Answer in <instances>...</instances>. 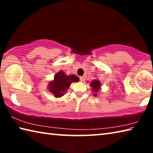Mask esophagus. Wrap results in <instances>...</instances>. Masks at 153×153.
<instances>
[{
    "label": "esophagus",
    "mask_w": 153,
    "mask_h": 153,
    "mask_svg": "<svg viewBox=\"0 0 153 153\" xmlns=\"http://www.w3.org/2000/svg\"><path fill=\"white\" fill-rule=\"evenodd\" d=\"M85 79H86V77H85L84 76L79 77V80H80V81H81V82H84Z\"/></svg>",
    "instance_id": "obj_1"
}]
</instances>
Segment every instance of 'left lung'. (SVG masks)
Returning a JSON list of instances; mask_svg holds the SVG:
<instances>
[{"mask_svg":"<svg viewBox=\"0 0 153 153\" xmlns=\"http://www.w3.org/2000/svg\"><path fill=\"white\" fill-rule=\"evenodd\" d=\"M90 86L92 87V91L95 92L94 94L95 97L97 96L96 93L99 91V89L100 88V82L98 81V80H94L91 83H90Z\"/></svg>","mask_w":153,"mask_h":153,"instance_id":"left-lung-1","label":"left lung"}]
</instances>
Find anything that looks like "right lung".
<instances>
[{
	"label": "right lung",
	"mask_w": 153,
	"mask_h": 153,
	"mask_svg": "<svg viewBox=\"0 0 153 153\" xmlns=\"http://www.w3.org/2000/svg\"><path fill=\"white\" fill-rule=\"evenodd\" d=\"M78 81V77L75 75L66 76L63 71H60L55 75L53 81L49 83V91L53 93L56 98L61 97L65 94L72 82Z\"/></svg>",
	"instance_id": "obj_1"
}]
</instances>
